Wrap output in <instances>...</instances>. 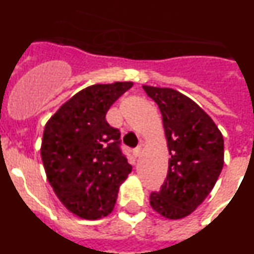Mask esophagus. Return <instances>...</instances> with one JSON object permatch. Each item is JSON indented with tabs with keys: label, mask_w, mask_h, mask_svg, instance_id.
I'll return each mask as SVG.
<instances>
[{
	"label": "esophagus",
	"mask_w": 254,
	"mask_h": 254,
	"mask_svg": "<svg viewBox=\"0 0 254 254\" xmlns=\"http://www.w3.org/2000/svg\"><path fill=\"white\" fill-rule=\"evenodd\" d=\"M141 152H142V147H141V146L136 147V149L133 150V155L136 156V158H138V156H140Z\"/></svg>",
	"instance_id": "obj_1"
}]
</instances>
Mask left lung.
<instances>
[{
	"label": "left lung",
	"instance_id": "8db88e82",
	"mask_svg": "<svg viewBox=\"0 0 254 254\" xmlns=\"http://www.w3.org/2000/svg\"><path fill=\"white\" fill-rule=\"evenodd\" d=\"M142 87L160 109L170 155L167 179L150 194V205L165 219H183L205 201L223 170V134L188 96L170 87Z\"/></svg>",
	"mask_w": 254,
	"mask_h": 254
}]
</instances>
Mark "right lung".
Returning <instances> with one entry per match:
<instances>
[{
  "label": "right lung",
  "mask_w": 254,
  "mask_h": 254,
  "mask_svg": "<svg viewBox=\"0 0 254 254\" xmlns=\"http://www.w3.org/2000/svg\"><path fill=\"white\" fill-rule=\"evenodd\" d=\"M132 85L118 81L87 86L61 105L44 127L40 155L47 178L76 216H108L132 172L120 149V131L105 120L112 104Z\"/></svg>",
  "instance_id": "right-lung-1"
}]
</instances>
